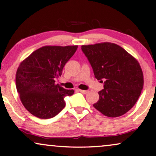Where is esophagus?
Here are the masks:
<instances>
[{
	"mask_svg": "<svg viewBox=\"0 0 156 156\" xmlns=\"http://www.w3.org/2000/svg\"><path fill=\"white\" fill-rule=\"evenodd\" d=\"M78 91H80V93H83V94H86L88 92V90H80V89H78Z\"/></svg>",
	"mask_w": 156,
	"mask_h": 156,
	"instance_id": "esophagus-1",
	"label": "esophagus"
}]
</instances>
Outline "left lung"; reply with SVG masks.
<instances>
[{
	"label": "left lung",
	"instance_id": "1",
	"mask_svg": "<svg viewBox=\"0 0 156 156\" xmlns=\"http://www.w3.org/2000/svg\"><path fill=\"white\" fill-rule=\"evenodd\" d=\"M95 78L104 81L93 107L108 117L124 115L133 107L143 87V74L138 61L112 43L82 45Z\"/></svg>",
	"mask_w": 156,
	"mask_h": 156
}]
</instances>
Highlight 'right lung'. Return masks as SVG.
Listing matches in <instances>:
<instances>
[{"mask_svg":"<svg viewBox=\"0 0 156 156\" xmlns=\"http://www.w3.org/2000/svg\"><path fill=\"white\" fill-rule=\"evenodd\" d=\"M78 48V45H46L33 52L20 63L16 76V89L23 105L29 113L41 119L58 115L66 106L64 98L72 95L55 84L63 68Z\"/></svg>","mask_w":156,"mask_h":156,"instance_id":"add662e5","label":"right lung"}]
</instances>
